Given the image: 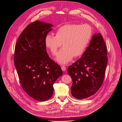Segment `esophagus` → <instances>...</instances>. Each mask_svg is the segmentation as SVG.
Instances as JSON below:
<instances>
[{
	"mask_svg": "<svg viewBox=\"0 0 122 122\" xmlns=\"http://www.w3.org/2000/svg\"><path fill=\"white\" fill-rule=\"evenodd\" d=\"M61 68V70H62L63 71H65L66 70V68L65 66H62Z\"/></svg>",
	"mask_w": 122,
	"mask_h": 122,
	"instance_id": "1",
	"label": "esophagus"
}]
</instances>
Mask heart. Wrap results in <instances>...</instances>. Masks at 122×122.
Instances as JSON below:
<instances>
[{
  "label": "heart",
  "mask_w": 122,
  "mask_h": 122,
  "mask_svg": "<svg viewBox=\"0 0 122 122\" xmlns=\"http://www.w3.org/2000/svg\"><path fill=\"white\" fill-rule=\"evenodd\" d=\"M93 35V29L90 25L66 24L59 27L55 36L48 35L45 43L51 53L55 55L62 44L56 60L61 64H66L73 57L81 55L86 48Z\"/></svg>",
  "instance_id": "heart-1"
}]
</instances>
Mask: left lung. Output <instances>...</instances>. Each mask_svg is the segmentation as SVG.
<instances>
[{
  "instance_id": "8db88e82",
  "label": "left lung",
  "mask_w": 122,
  "mask_h": 122,
  "mask_svg": "<svg viewBox=\"0 0 122 122\" xmlns=\"http://www.w3.org/2000/svg\"><path fill=\"white\" fill-rule=\"evenodd\" d=\"M107 61L104 40L100 33L95 34L82 57L68 68L74 97L83 99L96 93L103 82Z\"/></svg>"
}]
</instances>
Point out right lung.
<instances>
[{
	"mask_svg": "<svg viewBox=\"0 0 122 122\" xmlns=\"http://www.w3.org/2000/svg\"><path fill=\"white\" fill-rule=\"evenodd\" d=\"M52 24L36 21L21 32L15 48L14 64L23 90L36 100L52 96L53 84L62 75L61 68L49 57L45 43Z\"/></svg>",
	"mask_w": 122,
	"mask_h": 122,
	"instance_id": "obj_1",
	"label": "right lung"
}]
</instances>
